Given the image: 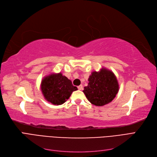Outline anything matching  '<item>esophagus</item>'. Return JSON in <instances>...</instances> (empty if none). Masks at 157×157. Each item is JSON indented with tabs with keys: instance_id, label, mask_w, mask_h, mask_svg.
Returning <instances> with one entry per match:
<instances>
[{
	"instance_id": "esophagus-1",
	"label": "esophagus",
	"mask_w": 157,
	"mask_h": 157,
	"mask_svg": "<svg viewBox=\"0 0 157 157\" xmlns=\"http://www.w3.org/2000/svg\"><path fill=\"white\" fill-rule=\"evenodd\" d=\"M78 89L80 90H82V89H83V86H82V85H80V86H78Z\"/></svg>"
}]
</instances>
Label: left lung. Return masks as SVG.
Returning a JSON list of instances; mask_svg holds the SVG:
<instances>
[{"instance_id": "left-lung-1", "label": "left lung", "mask_w": 157, "mask_h": 157, "mask_svg": "<svg viewBox=\"0 0 157 157\" xmlns=\"http://www.w3.org/2000/svg\"><path fill=\"white\" fill-rule=\"evenodd\" d=\"M88 81V86L84 88L83 92L88 100L96 106L105 105L112 101L119 90L115 74L103 67L99 72H92Z\"/></svg>"}]
</instances>
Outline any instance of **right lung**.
Returning a JSON list of instances; mask_svg holds the SVG:
<instances>
[{"label": "right lung", "instance_id": "add662e5", "mask_svg": "<svg viewBox=\"0 0 157 157\" xmlns=\"http://www.w3.org/2000/svg\"><path fill=\"white\" fill-rule=\"evenodd\" d=\"M40 88L46 100L57 105L64 103L72 92L78 90L61 73L46 76L42 80Z\"/></svg>", "mask_w": 157, "mask_h": 157}]
</instances>
